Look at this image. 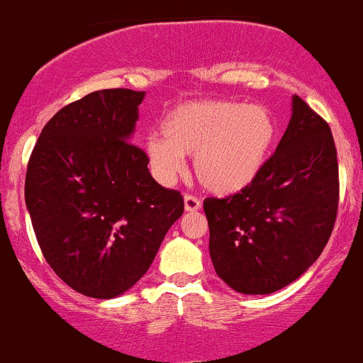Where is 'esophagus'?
Wrapping results in <instances>:
<instances>
[{"label":"esophagus","instance_id":"esophagus-1","mask_svg":"<svg viewBox=\"0 0 363 363\" xmlns=\"http://www.w3.org/2000/svg\"><path fill=\"white\" fill-rule=\"evenodd\" d=\"M184 208H186V212L200 211L201 201L198 200L196 196H193V194H186V196H184Z\"/></svg>","mask_w":363,"mask_h":363}]
</instances>
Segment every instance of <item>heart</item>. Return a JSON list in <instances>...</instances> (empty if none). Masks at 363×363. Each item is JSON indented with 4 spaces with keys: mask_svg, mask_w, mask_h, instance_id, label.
<instances>
[{
    "mask_svg": "<svg viewBox=\"0 0 363 363\" xmlns=\"http://www.w3.org/2000/svg\"><path fill=\"white\" fill-rule=\"evenodd\" d=\"M162 135L144 143V155L160 182H174L184 170L182 156H193L198 182L217 196H230L249 188L264 170L278 128L264 106L208 99L169 111Z\"/></svg>",
    "mask_w": 363,
    "mask_h": 363,
    "instance_id": "obj_1",
    "label": "heart"
}]
</instances>
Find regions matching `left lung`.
<instances>
[{
	"label": "left lung",
	"instance_id": "left-lung-1",
	"mask_svg": "<svg viewBox=\"0 0 363 363\" xmlns=\"http://www.w3.org/2000/svg\"><path fill=\"white\" fill-rule=\"evenodd\" d=\"M337 201L333 132L294 95L287 130L255 182L233 196L203 201L217 277L249 296L287 287L329 242Z\"/></svg>",
	"mask_w": 363,
	"mask_h": 363
}]
</instances>
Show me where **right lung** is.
<instances>
[{
	"label": "right lung",
	"mask_w": 363,
	"mask_h": 363,
	"mask_svg": "<svg viewBox=\"0 0 363 363\" xmlns=\"http://www.w3.org/2000/svg\"><path fill=\"white\" fill-rule=\"evenodd\" d=\"M146 91L97 90L52 116L26 174V207L45 259L83 296L113 299L150 269L184 212L130 143Z\"/></svg>",
	"instance_id": "right-lung-1"
}]
</instances>
